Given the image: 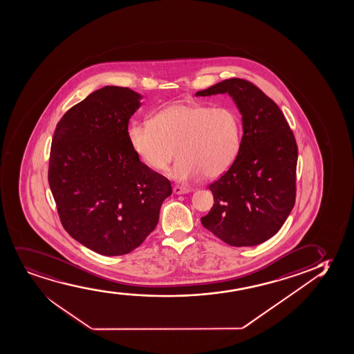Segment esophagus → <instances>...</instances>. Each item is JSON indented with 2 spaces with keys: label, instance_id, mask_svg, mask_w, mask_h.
Listing matches in <instances>:
<instances>
[{
  "label": "esophagus",
  "instance_id": "obj_1",
  "mask_svg": "<svg viewBox=\"0 0 354 354\" xmlns=\"http://www.w3.org/2000/svg\"><path fill=\"white\" fill-rule=\"evenodd\" d=\"M189 192H190V189L182 187V185H175V187H174V193L177 194V195L187 194L189 193Z\"/></svg>",
  "mask_w": 354,
  "mask_h": 354
}]
</instances>
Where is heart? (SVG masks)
I'll list each match as a JSON object with an SVG mask.
<instances>
[{
  "mask_svg": "<svg viewBox=\"0 0 354 354\" xmlns=\"http://www.w3.org/2000/svg\"><path fill=\"white\" fill-rule=\"evenodd\" d=\"M242 133V120L232 108L176 103L156 112L149 124L131 123L127 138L136 157L152 170H165L177 151L170 176L188 182L227 172L241 152Z\"/></svg>",
  "mask_w": 354,
  "mask_h": 354,
  "instance_id": "b5f03b06",
  "label": "heart"
}]
</instances>
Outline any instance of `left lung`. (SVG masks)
I'll return each instance as SVG.
<instances>
[{"label":"left lung","mask_w":354,"mask_h":354,"mask_svg":"<svg viewBox=\"0 0 354 354\" xmlns=\"http://www.w3.org/2000/svg\"><path fill=\"white\" fill-rule=\"evenodd\" d=\"M228 93L242 115V148L209 185L214 205L203 227L232 246H254L278 233L295 202L298 147L278 105L257 86L232 77L196 97Z\"/></svg>","instance_id":"1"}]
</instances>
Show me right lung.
<instances>
[{
	"label": "right lung",
	"mask_w": 354,
	"mask_h": 354,
	"mask_svg": "<svg viewBox=\"0 0 354 354\" xmlns=\"http://www.w3.org/2000/svg\"><path fill=\"white\" fill-rule=\"evenodd\" d=\"M142 98L105 86L69 109L50 149V189L63 227L100 255L129 254L156 228L170 180L140 161L127 130Z\"/></svg>",
	"instance_id": "right-lung-1"
}]
</instances>
